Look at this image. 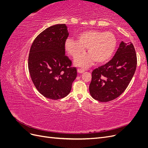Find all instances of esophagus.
<instances>
[{
  "mask_svg": "<svg viewBox=\"0 0 148 148\" xmlns=\"http://www.w3.org/2000/svg\"><path fill=\"white\" fill-rule=\"evenodd\" d=\"M84 69H78V70H77V71H78V73H83V72H84Z\"/></svg>",
  "mask_w": 148,
  "mask_h": 148,
  "instance_id": "esophagus-1",
  "label": "esophagus"
}]
</instances>
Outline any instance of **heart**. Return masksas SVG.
<instances>
[{
	"label": "heart",
	"mask_w": 148,
	"mask_h": 148,
	"mask_svg": "<svg viewBox=\"0 0 148 148\" xmlns=\"http://www.w3.org/2000/svg\"><path fill=\"white\" fill-rule=\"evenodd\" d=\"M78 41L67 38L65 47L69 54L76 57L87 47L89 54H84L75 58V64L82 67H88L96 60L103 63L112 56L117 47V39L110 31L97 30L85 31L77 35Z\"/></svg>",
	"instance_id": "1"
}]
</instances>
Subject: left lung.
I'll list each match as a JSON object with an SVG mask.
<instances>
[{"mask_svg": "<svg viewBox=\"0 0 148 148\" xmlns=\"http://www.w3.org/2000/svg\"><path fill=\"white\" fill-rule=\"evenodd\" d=\"M137 58L132 42H121L114 57L108 63L92 71L89 92L99 102H109L125 91L136 69Z\"/></svg>", "mask_w": 148, "mask_h": 148, "instance_id": "obj_1", "label": "left lung"}]
</instances>
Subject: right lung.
Instances as JSON below:
<instances>
[{
    "label": "right lung",
    "instance_id": "obj_1",
    "mask_svg": "<svg viewBox=\"0 0 148 148\" xmlns=\"http://www.w3.org/2000/svg\"><path fill=\"white\" fill-rule=\"evenodd\" d=\"M65 24L47 28L35 38L30 48L28 69L38 91L45 97L60 99L69 95L77 78L76 67L65 56L69 36Z\"/></svg>",
    "mask_w": 148,
    "mask_h": 148
}]
</instances>
